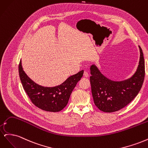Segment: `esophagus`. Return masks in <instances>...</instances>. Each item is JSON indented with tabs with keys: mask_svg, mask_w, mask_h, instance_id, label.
<instances>
[{
	"mask_svg": "<svg viewBox=\"0 0 148 148\" xmlns=\"http://www.w3.org/2000/svg\"><path fill=\"white\" fill-rule=\"evenodd\" d=\"M84 76L85 77H89V74L87 72V71H84Z\"/></svg>",
	"mask_w": 148,
	"mask_h": 148,
	"instance_id": "1",
	"label": "esophagus"
}]
</instances>
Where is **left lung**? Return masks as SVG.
<instances>
[{"instance_id": "8db88e82", "label": "left lung", "mask_w": 148, "mask_h": 148, "mask_svg": "<svg viewBox=\"0 0 148 148\" xmlns=\"http://www.w3.org/2000/svg\"><path fill=\"white\" fill-rule=\"evenodd\" d=\"M136 70L131 77L115 81L102 74L95 65L90 66V83L94 102L104 112H114L128 105L140 92L145 78V60L141 48Z\"/></svg>"}]
</instances>
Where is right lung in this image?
Returning <instances> with one entry per match:
<instances>
[{"label": "right lung", "mask_w": 148, "mask_h": 148, "mask_svg": "<svg viewBox=\"0 0 148 148\" xmlns=\"http://www.w3.org/2000/svg\"><path fill=\"white\" fill-rule=\"evenodd\" d=\"M18 71L22 86L31 102L38 108L52 112L62 110L67 105L71 92L84 73V70H82L70 76L58 86L44 87L36 83L26 74L21 60L20 62Z\"/></svg>", "instance_id": "right-lung-1"}]
</instances>
